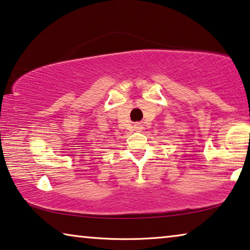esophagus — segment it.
Returning <instances> with one entry per match:
<instances>
[{
	"instance_id": "obj_1",
	"label": "esophagus",
	"mask_w": 250,
	"mask_h": 250,
	"mask_svg": "<svg viewBox=\"0 0 250 250\" xmlns=\"http://www.w3.org/2000/svg\"><path fill=\"white\" fill-rule=\"evenodd\" d=\"M134 129H136L137 131H141V130L144 129V125H142V124H140V122H137V124L134 125Z\"/></svg>"
}]
</instances>
